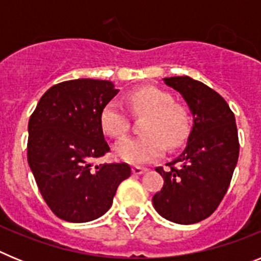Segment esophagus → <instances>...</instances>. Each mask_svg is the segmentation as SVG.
I'll list each match as a JSON object with an SVG mask.
<instances>
[{"label":"esophagus","instance_id":"esophagus-1","mask_svg":"<svg viewBox=\"0 0 261 261\" xmlns=\"http://www.w3.org/2000/svg\"><path fill=\"white\" fill-rule=\"evenodd\" d=\"M132 171L135 175H141V174H144V172L147 171V168L140 167V166H135V167L132 168Z\"/></svg>","mask_w":261,"mask_h":261}]
</instances>
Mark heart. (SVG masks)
Listing matches in <instances>:
<instances>
[{
  "mask_svg": "<svg viewBox=\"0 0 261 261\" xmlns=\"http://www.w3.org/2000/svg\"><path fill=\"white\" fill-rule=\"evenodd\" d=\"M128 102L138 115H147L145 135L124 138L115 146L117 156L133 165L153 162L171 149L184 144L190 135V115L180 105L172 103L171 95L156 87L145 86L128 95ZM103 129L112 137H123L129 130V117L116 100L105 106L100 114Z\"/></svg>",
  "mask_w": 261,
  "mask_h": 261,
  "instance_id": "obj_1",
  "label": "heart"
}]
</instances>
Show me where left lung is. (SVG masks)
<instances>
[{
    "instance_id": "left-lung-1",
    "label": "left lung",
    "mask_w": 261,
    "mask_h": 261,
    "mask_svg": "<svg viewBox=\"0 0 261 261\" xmlns=\"http://www.w3.org/2000/svg\"><path fill=\"white\" fill-rule=\"evenodd\" d=\"M180 93L193 116L186 149L167 171L153 196V205L163 218L191 225L208 218L222 201L238 162L239 140L235 116L225 99L202 82L184 77L163 78Z\"/></svg>"
}]
</instances>
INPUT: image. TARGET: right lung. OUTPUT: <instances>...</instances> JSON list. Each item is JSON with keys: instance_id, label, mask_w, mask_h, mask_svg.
<instances>
[{"instance_id": "1", "label": "right lung", "mask_w": 261, "mask_h": 261, "mask_svg": "<svg viewBox=\"0 0 261 261\" xmlns=\"http://www.w3.org/2000/svg\"><path fill=\"white\" fill-rule=\"evenodd\" d=\"M117 93L110 81H65L45 91L30 117L27 161L43 199L61 220L99 218L130 176L126 163L94 165L110 151L100 114Z\"/></svg>"}]
</instances>
